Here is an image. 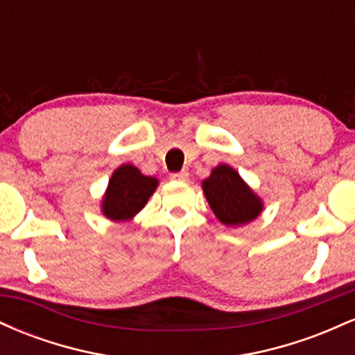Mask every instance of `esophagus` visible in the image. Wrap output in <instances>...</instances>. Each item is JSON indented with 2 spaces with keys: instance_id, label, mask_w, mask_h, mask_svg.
Here are the masks:
<instances>
[{
  "instance_id": "34e87169",
  "label": "esophagus",
  "mask_w": 355,
  "mask_h": 355,
  "mask_svg": "<svg viewBox=\"0 0 355 355\" xmlns=\"http://www.w3.org/2000/svg\"><path fill=\"white\" fill-rule=\"evenodd\" d=\"M189 178V172L187 170H182V172L172 173V180H178V182H185Z\"/></svg>"
}]
</instances>
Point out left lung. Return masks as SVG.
<instances>
[{
	"instance_id": "1",
	"label": "left lung",
	"mask_w": 355,
	"mask_h": 355,
	"mask_svg": "<svg viewBox=\"0 0 355 355\" xmlns=\"http://www.w3.org/2000/svg\"><path fill=\"white\" fill-rule=\"evenodd\" d=\"M210 209L223 225L240 227L262 214L263 203L259 195L242 180L230 165H218L202 182Z\"/></svg>"
}]
</instances>
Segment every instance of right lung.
Instances as JSON below:
<instances>
[{
  "label": "right lung",
  "instance_id": "obj_1",
  "mask_svg": "<svg viewBox=\"0 0 355 355\" xmlns=\"http://www.w3.org/2000/svg\"><path fill=\"white\" fill-rule=\"evenodd\" d=\"M157 187V178L146 177L137 166L130 164L118 166L108 182L101 211L113 222L132 220L146 205Z\"/></svg>",
  "mask_w": 355,
  "mask_h": 355
}]
</instances>
